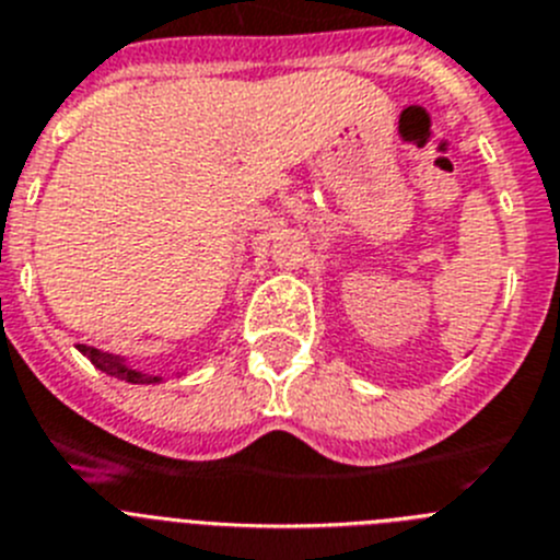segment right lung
Returning a JSON list of instances; mask_svg holds the SVG:
<instances>
[{
  "mask_svg": "<svg viewBox=\"0 0 560 560\" xmlns=\"http://www.w3.org/2000/svg\"><path fill=\"white\" fill-rule=\"evenodd\" d=\"M78 351L83 357H89V360H92V365L100 368L103 374L114 376V380H125V382H130V385H155V382L170 380V376H159V374H150V371H139V368L130 365L125 357L108 354V351L92 349V346H78ZM184 374L186 371H178V374H173V376H184Z\"/></svg>",
  "mask_w": 560,
  "mask_h": 560,
  "instance_id": "obj_1",
  "label": "right lung"
}]
</instances>
